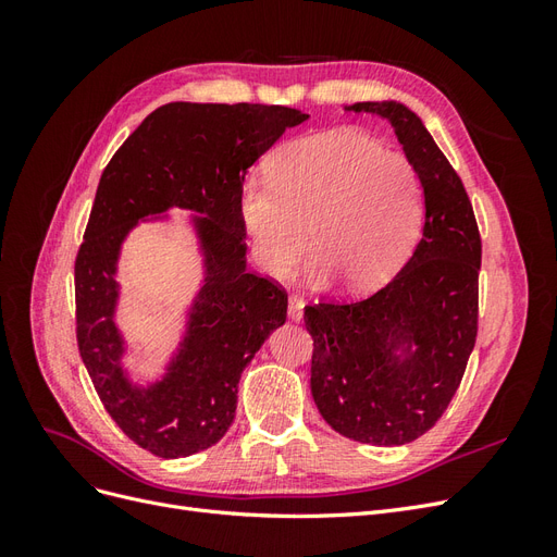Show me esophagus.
Instances as JSON below:
<instances>
[{
    "instance_id": "obj_1",
    "label": "esophagus",
    "mask_w": 557,
    "mask_h": 557,
    "mask_svg": "<svg viewBox=\"0 0 557 557\" xmlns=\"http://www.w3.org/2000/svg\"><path fill=\"white\" fill-rule=\"evenodd\" d=\"M288 318L293 320V323H299V320L305 318V301H301V297L290 295V299H288Z\"/></svg>"
}]
</instances>
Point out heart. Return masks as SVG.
I'll return each mask as SVG.
<instances>
[{
    "label": "heart",
    "instance_id": "b5f03b06",
    "mask_svg": "<svg viewBox=\"0 0 557 557\" xmlns=\"http://www.w3.org/2000/svg\"><path fill=\"white\" fill-rule=\"evenodd\" d=\"M267 176L269 183L248 181L239 197L267 274H288L311 242L313 283L336 276L348 290L367 293L409 258L423 223V181L407 156L342 127L283 144Z\"/></svg>",
    "mask_w": 557,
    "mask_h": 557
}]
</instances>
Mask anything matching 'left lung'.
I'll return each mask as SVG.
<instances>
[{"label": "left lung", "instance_id": "8db88e82", "mask_svg": "<svg viewBox=\"0 0 557 557\" xmlns=\"http://www.w3.org/2000/svg\"><path fill=\"white\" fill-rule=\"evenodd\" d=\"M346 109L395 127L423 181L425 225L385 288L348 305L305 309L311 395L327 425L348 440L401 446L442 418L474 350L481 234L460 176L411 109L399 102Z\"/></svg>", "mask_w": 557, "mask_h": 557}]
</instances>
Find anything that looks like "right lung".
Segmentation results:
<instances>
[{"label": "right lung", "mask_w": 557, "mask_h": 557, "mask_svg": "<svg viewBox=\"0 0 557 557\" xmlns=\"http://www.w3.org/2000/svg\"><path fill=\"white\" fill-rule=\"evenodd\" d=\"M307 117L267 104H164L146 115L99 178L74 264L76 342L115 425L158 458H185L223 440L242 372L285 323L288 295L246 269L239 197L250 164ZM174 206L200 213L194 224L206 285L168 374L137 386L122 369L124 343L112 320L116 258L132 226Z\"/></svg>", "instance_id": "1"}]
</instances>
